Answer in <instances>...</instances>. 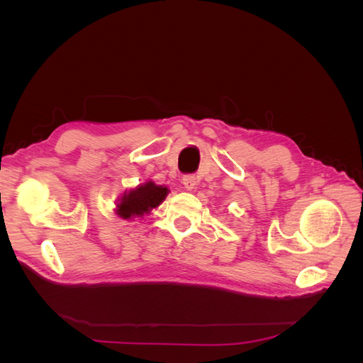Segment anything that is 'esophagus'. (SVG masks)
Returning a JSON list of instances; mask_svg holds the SVG:
<instances>
[{
  "label": "esophagus",
  "instance_id": "esophagus-1",
  "mask_svg": "<svg viewBox=\"0 0 363 363\" xmlns=\"http://www.w3.org/2000/svg\"><path fill=\"white\" fill-rule=\"evenodd\" d=\"M183 186H184V189H188V191L195 189V186H196L195 175H184V177H183Z\"/></svg>",
  "mask_w": 363,
  "mask_h": 363
}]
</instances>
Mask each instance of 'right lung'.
Instances as JSON below:
<instances>
[{
    "instance_id": "right-lung-1",
    "label": "right lung",
    "mask_w": 363,
    "mask_h": 363,
    "mask_svg": "<svg viewBox=\"0 0 363 363\" xmlns=\"http://www.w3.org/2000/svg\"><path fill=\"white\" fill-rule=\"evenodd\" d=\"M168 192V188L157 186L155 182L139 184L138 188L124 194L116 206V213L123 219L144 216L145 213H150L152 208L160 206Z\"/></svg>"
}]
</instances>
